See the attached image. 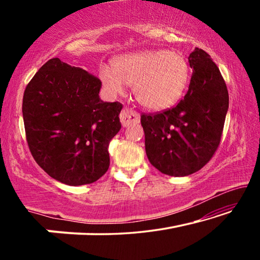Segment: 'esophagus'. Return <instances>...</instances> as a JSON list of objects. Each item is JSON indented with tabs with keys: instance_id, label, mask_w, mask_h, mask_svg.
I'll use <instances>...</instances> for the list:
<instances>
[{
	"instance_id": "obj_1",
	"label": "esophagus",
	"mask_w": 260,
	"mask_h": 260,
	"mask_svg": "<svg viewBox=\"0 0 260 260\" xmlns=\"http://www.w3.org/2000/svg\"><path fill=\"white\" fill-rule=\"evenodd\" d=\"M119 117L121 124L124 127H127L132 124H138L140 121V114L129 108L122 109Z\"/></svg>"
}]
</instances>
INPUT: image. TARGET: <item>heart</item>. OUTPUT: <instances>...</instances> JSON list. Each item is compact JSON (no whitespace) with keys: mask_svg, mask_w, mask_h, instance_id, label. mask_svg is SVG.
<instances>
[{"mask_svg":"<svg viewBox=\"0 0 260 260\" xmlns=\"http://www.w3.org/2000/svg\"><path fill=\"white\" fill-rule=\"evenodd\" d=\"M112 69H100V79L110 94L120 95L133 86L134 96L144 108L159 111L181 99L190 80L186 57L166 49L144 50L118 57Z\"/></svg>","mask_w":260,"mask_h":260,"instance_id":"1","label":"heart"}]
</instances>
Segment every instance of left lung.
I'll list each match as a JSON object with an SVG mask.
<instances>
[{
	"instance_id": "8db88e82",
	"label": "left lung",
	"mask_w": 260,
	"mask_h": 260,
	"mask_svg": "<svg viewBox=\"0 0 260 260\" xmlns=\"http://www.w3.org/2000/svg\"><path fill=\"white\" fill-rule=\"evenodd\" d=\"M188 60L190 83L178 105L141 114L148 159L171 177H186L209 162L221 140L230 103L225 80L208 52L195 48Z\"/></svg>"
}]
</instances>
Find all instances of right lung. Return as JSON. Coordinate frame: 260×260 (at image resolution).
I'll return each mask as SVG.
<instances>
[{"label": "right lung", "mask_w": 260, "mask_h": 260, "mask_svg": "<svg viewBox=\"0 0 260 260\" xmlns=\"http://www.w3.org/2000/svg\"><path fill=\"white\" fill-rule=\"evenodd\" d=\"M102 82L59 58L42 65L26 86L23 118L35 161L69 186L93 183L105 174L109 143L121 128L122 104L103 102Z\"/></svg>", "instance_id": "obj_1"}]
</instances>
